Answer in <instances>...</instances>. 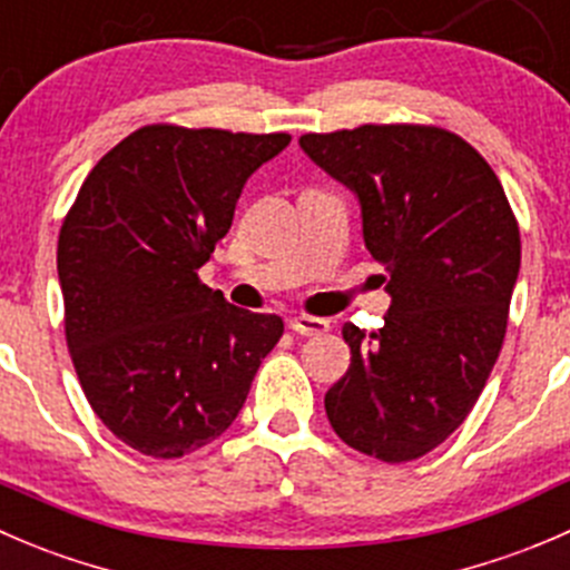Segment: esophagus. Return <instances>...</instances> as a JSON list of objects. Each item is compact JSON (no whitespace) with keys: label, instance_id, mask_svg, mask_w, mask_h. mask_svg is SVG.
I'll return each instance as SVG.
<instances>
[{"label":"esophagus","instance_id":"obj_1","mask_svg":"<svg viewBox=\"0 0 570 570\" xmlns=\"http://www.w3.org/2000/svg\"><path fill=\"white\" fill-rule=\"evenodd\" d=\"M289 328L301 336H314V334H325L331 328L328 320L323 317H308V314H297V317L289 320Z\"/></svg>","mask_w":570,"mask_h":570}]
</instances>
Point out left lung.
I'll use <instances>...</instances> for the list:
<instances>
[{"label":"left lung","instance_id":"left-lung-1","mask_svg":"<svg viewBox=\"0 0 570 570\" xmlns=\"http://www.w3.org/2000/svg\"><path fill=\"white\" fill-rule=\"evenodd\" d=\"M301 147L356 195L392 297L384 328H342L351 367L325 414L362 454L417 460L460 429L499 358L521 269L515 214L490 164L443 127L306 132Z\"/></svg>","mask_w":570,"mask_h":570}]
</instances>
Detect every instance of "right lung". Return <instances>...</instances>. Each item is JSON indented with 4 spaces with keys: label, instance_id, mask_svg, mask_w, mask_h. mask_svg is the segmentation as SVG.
I'll return each instance as SVG.
<instances>
[{
    "label": "right lung",
    "instance_id": "right-lung-1",
    "mask_svg": "<svg viewBox=\"0 0 570 570\" xmlns=\"http://www.w3.org/2000/svg\"><path fill=\"white\" fill-rule=\"evenodd\" d=\"M286 132L147 125L82 180L58 236L66 345L97 417L138 454L175 460L228 429L278 314L230 306L197 278L247 178Z\"/></svg>",
    "mask_w": 570,
    "mask_h": 570
}]
</instances>
